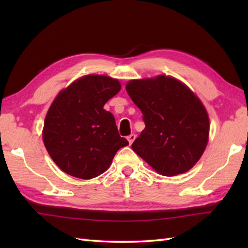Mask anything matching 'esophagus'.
Returning a JSON list of instances; mask_svg holds the SVG:
<instances>
[{"instance_id": "obj_1", "label": "esophagus", "mask_w": 248, "mask_h": 248, "mask_svg": "<svg viewBox=\"0 0 248 248\" xmlns=\"http://www.w3.org/2000/svg\"><path fill=\"white\" fill-rule=\"evenodd\" d=\"M127 139H128V141H129V143L132 144V142H133L134 140H136V134L131 133V134H130V136L127 137Z\"/></svg>"}]
</instances>
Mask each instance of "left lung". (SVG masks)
<instances>
[{
	"label": "left lung",
	"instance_id": "1",
	"mask_svg": "<svg viewBox=\"0 0 248 248\" xmlns=\"http://www.w3.org/2000/svg\"><path fill=\"white\" fill-rule=\"evenodd\" d=\"M125 90L145 124L132 150L161 175L189 170L209 138V117L201 100L184 83L165 75L132 79Z\"/></svg>",
	"mask_w": 248,
	"mask_h": 248
}]
</instances>
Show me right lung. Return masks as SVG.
Segmentation results:
<instances>
[{
  "mask_svg": "<svg viewBox=\"0 0 248 248\" xmlns=\"http://www.w3.org/2000/svg\"><path fill=\"white\" fill-rule=\"evenodd\" d=\"M121 89L118 79L86 75L58 94L45 119L43 139L53 162L64 173L81 179L107 170L120 148L115 117L104 105Z\"/></svg>",
  "mask_w": 248,
  "mask_h": 248,
  "instance_id": "obj_1",
  "label": "right lung"
}]
</instances>
